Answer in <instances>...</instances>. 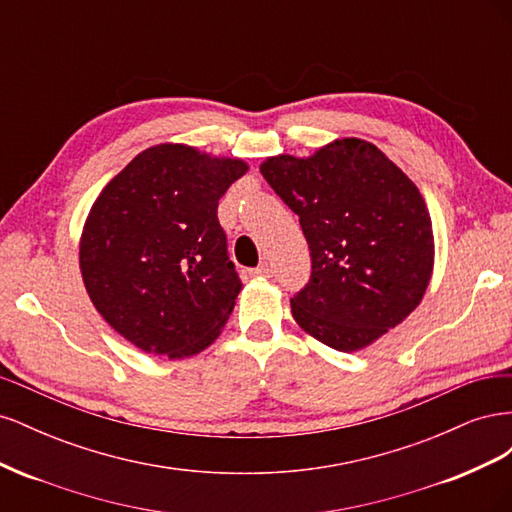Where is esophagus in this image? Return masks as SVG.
Listing matches in <instances>:
<instances>
[{
    "mask_svg": "<svg viewBox=\"0 0 512 512\" xmlns=\"http://www.w3.org/2000/svg\"><path fill=\"white\" fill-rule=\"evenodd\" d=\"M252 275H258V277H271L273 275V269L269 262H262V265H258L256 269H252Z\"/></svg>",
    "mask_w": 512,
    "mask_h": 512,
    "instance_id": "obj_1",
    "label": "esophagus"
}]
</instances>
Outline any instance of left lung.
<instances>
[{
  "mask_svg": "<svg viewBox=\"0 0 512 512\" xmlns=\"http://www.w3.org/2000/svg\"><path fill=\"white\" fill-rule=\"evenodd\" d=\"M260 173L299 215L309 245L312 275L290 299L309 335L354 352L410 316L431 277V218L376 145L344 138L307 160L269 158Z\"/></svg>",
  "mask_w": 512,
  "mask_h": 512,
  "instance_id": "left-lung-1",
  "label": "left lung"
}]
</instances>
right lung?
I'll use <instances>...</instances> for the list:
<instances>
[{
  "instance_id": "obj_1",
  "label": "right lung",
  "mask_w": 512,
  "mask_h": 512,
  "mask_svg": "<svg viewBox=\"0 0 512 512\" xmlns=\"http://www.w3.org/2000/svg\"><path fill=\"white\" fill-rule=\"evenodd\" d=\"M247 166L194 147H151L106 185L81 239L91 301L145 352L183 359L222 333L241 280L218 203Z\"/></svg>"
}]
</instances>
